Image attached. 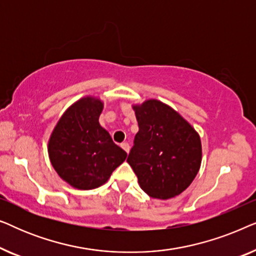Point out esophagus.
Here are the masks:
<instances>
[{"label":"esophagus","instance_id":"esophagus-1","mask_svg":"<svg viewBox=\"0 0 256 256\" xmlns=\"http://www.w3.org/2000/svg\"><path fill=\"white\" fill-rule=\"evenodd\" d=\"M121 148L128 154L129 150H130V146H129V143H127V142H124V143H121Z\"/></svg>","mask_w":256,"mask_h":256}]
</instances>
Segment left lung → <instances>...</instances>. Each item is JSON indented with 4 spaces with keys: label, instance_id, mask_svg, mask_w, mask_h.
<instances>
[{
    "label": "left lung",
    "instance_id": "8db88e82",
    "mask_svg": "<svg viewBox=\"0 0 256 256\" xmlns=\"http://www.w3.org/2000/svg\"><path fill=\"white\" fill-rule=\"evenodd\" d=\"M138 132L127 162L140 188L152 198L170 199L186 190L202 164L200 136L170 107L156 99L132 104Z\"/></svg>",
    "mask_w": 256,
    "mask_h": 256
}]
</instances>
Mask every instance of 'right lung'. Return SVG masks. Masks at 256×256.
Wrapping results in <instances>:
<instances>
[{
    "label": "right lung",
    "instance_id": "1",
    "mask_svg": "<svg viewBox=\"0 0 256 256\" xmlns=\"http://www.w3.org/2000/svg\"><path fill=\"white\" fill-rule=\"evenodd\" d=\"M104 102L84 96L59 118L48 143L50 162L58 176L78 190H92L110 180L127 158L99 124Z\"/></svg>",
    "mask_w": 256,
    "mask_h": 256
}]
</instances>
